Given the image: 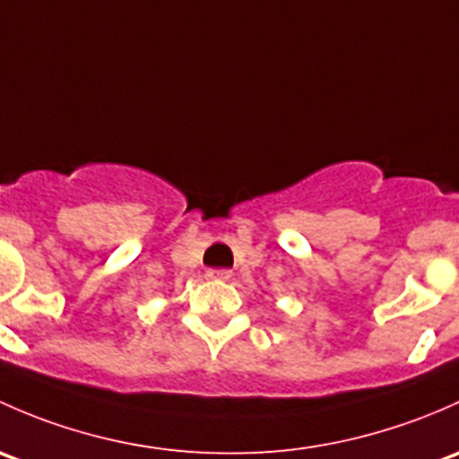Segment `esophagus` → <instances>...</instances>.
<instances>
[{
  "instance_id": "34e87169",
  "label": "esophagus",
  "mask_w": 459,
  "mask_h": 459,
  "mask_svg": "<svg viewBox=\"0 0 459 459\" xmlns=\"http://www.w3.org/2000/svg\"><path fill=\"white\" fill-rule=\"evenodd\" d=\"M207 278H210V281H230L231 272L230 269H210V272H207Z\"/></svg>"
}]
</instances>
